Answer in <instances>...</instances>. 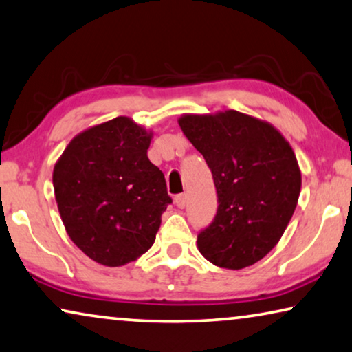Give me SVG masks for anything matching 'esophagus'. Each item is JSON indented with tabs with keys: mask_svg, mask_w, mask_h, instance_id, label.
I'll list each match as a JSON object with an SVG mask.
<instances>
[{
	"mask_svg": "<svg viewBox=\"0 0 352 352\" xmlns=\"http://www.w3.org/2000/svg\"><path fill=\"white\" fill-rule=\"evenodd\" d=\"M186 194H178V196H175V204L178 208H185L186 207Z\"/></svg>",
	"mask_w": 352,
	"mask_h": 352,
	"instance_id": "34e87169",
	"label": "esophagus"
}]
</instances>
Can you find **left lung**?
<instances>
[{"label": "left lung", "mask_w": 352, "mask_h": 352, "mask_svg": "<svg viewBox=\"0 0 352 352\" xmlns=\"http://www.w3.org/2000/svg\"><path fill=\"white\" fill-rule=\"evenodd\" d=\"M178 124L213 175L218 210L197 234L201 254L223 269L261 261L291 221L302 177L296 155L274 126L237 110L185 115Z\"/></svg>", "instance_id": "obj_1"}]
</instances>
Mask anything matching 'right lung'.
<instances>
[{"mask_svg":"<svg viewBox=\"0 0 352 352\" xmlns=\"http://www.w3.org/2000/svg\"><path fill=\"white\" fill-rule=\"evenodd\" d=\"M150 140L133 120L117 117L76 135L55 164L63 224L102 265H124L148 251L172 204L164 174L146 156Z\"/></svg>","mask_w":352,"mask_h":352,"instance_id":"obj_1","label":"right lung"}]
</instances>
